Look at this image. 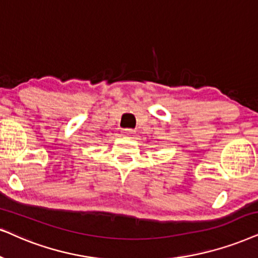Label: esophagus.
Wrapping results in <instances>:
<instances>
[{
    "label": "esophagus",
    "instance_id": "esophagus-1",
    "mask_svg": "<svg viewBox=\"0 0 258 258\" xmlns=\"http://www.w3.org/2000/svg\"><path fill=\"white\" fill-rule=\"evenodd\" d=\"M122 133H123V136H132V135H135V131L131 128H125Z\"/></svg>",
    "mask_w": 258,
    "mask_h": 258
}]
</instances>
